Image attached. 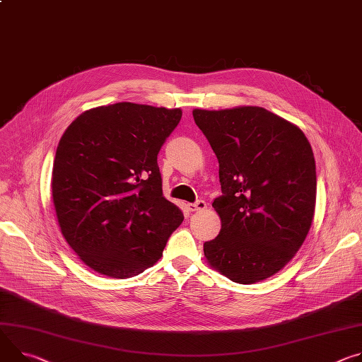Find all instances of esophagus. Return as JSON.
I'll return each mask as SVG.
<instances>
[{"label":"esophagus","mask_w":362,"mask_h":362,"mask_svg":"<svg viewBox=\"0 0 362 362\" xmlns=\"http://www.w3.org/2000/svg\"><path fill=\"white\" fill-rule=\"evenodd\" d=\"M186 208H187V211H189V212L204 211V209H206V202H205V201H202V199H199V201H196L194 204H189Z\"/></svg>","instance_id":"1"}]
</instances>
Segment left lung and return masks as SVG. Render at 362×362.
Wrapping results in <instances>:
<instances>
[{"mask_svg":"<svg viewBox=\"0 0 362 362\" xmlns=\"http://www.w3.org/2000/svg\"><path fill=\"white\" fill-rule=\"evenodd\" d=\"M219 163L212 204L221 231L204 244L209 266L240 284L280 272L302 247L316 204V166L303 131L261 107L193 110Z\"/></svg>","mask_w":362,"mask_h":362,"instance_id":"1","label":"left lung"}]
</instances>
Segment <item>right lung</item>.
Here are the masks:
<instances>
[{
	"instance_id": "right-lung-1",
	"label": "right lung",
	"mask_w": 362,
	"mask_h": 362,
	"mask_svg": "<svg viewBox=\"0 0 362 362\" xmlns=\"http://www.w3.org/2000/svg\"><path fill=\"white\" fill-rule=\"evenodd\" d=\"M180 118V108L118 103L82 112L62 136L53 205L62 235L93 272L143 273L182 223V211L163 196L157 164Z\"/></svg>"
}]
</instances>
